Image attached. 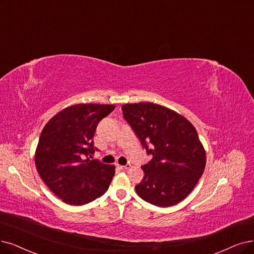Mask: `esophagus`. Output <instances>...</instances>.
Listing matches in <instances>:
<instances>
[{
	"mask_svg": "<svg viewBox=\"0 0 254 254\" xmlns=\"http://www.w3.org/2000/svg\"><path fill=\"white\" fill-rule=\"evenodd\" d=\"M130 167H131V165H130V164H127L126 166H121V165H118V168H119L120 170H123V171L128 170Z\"/></svg>",
	"mask_w": 254,
	"mask_h": 254,
	"instance_id": "1",
	"label": "esophagus"
}]
</instances>
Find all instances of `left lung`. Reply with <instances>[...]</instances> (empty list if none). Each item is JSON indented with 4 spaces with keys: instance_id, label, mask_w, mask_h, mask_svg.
Returning a JSON list of instances; mask_svg holds the SVG:
<instances>
[{
    "instance_id": "left-lung-1",
    "label": "left lung",
    "mask_w": 254,
    "mask_h": 254,
    "mask_svg": "<svg viewBox=\"0 0 254 254\" xmlns=\"http://www.w3.org/2000/svg\"><path fill=\"white\" fill-rule=\"evenodd\" d=\"M123 117L152 155L135 186L149 203L168 207L184 200L203 174L206 155L192 124L176 111L150 102L125 104Z\"/></svg>"
}]
</instances>
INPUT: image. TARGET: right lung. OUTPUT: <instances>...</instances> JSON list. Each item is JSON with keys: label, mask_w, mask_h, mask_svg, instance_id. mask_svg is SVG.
Here are the masks:
<instances>
[{"label": "right lung", "mask_w": 254, "mask_h": 254, "mask_svg": "<svg viewBox=\"0 0 254 254\" xmlns=\"http://www.w3.org/2000/svg\"><path fill=\"white\" fill-rule=\"evenodd\" d=\"M110 104H77L59 111L44 127L35 151L38 174L54 194L69 205H83L108 190L116 167L94 154L99 122L115 109Z\"/></svg>", "instance_id": "obj_1"}]
</instances>
